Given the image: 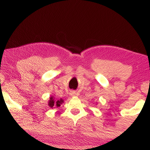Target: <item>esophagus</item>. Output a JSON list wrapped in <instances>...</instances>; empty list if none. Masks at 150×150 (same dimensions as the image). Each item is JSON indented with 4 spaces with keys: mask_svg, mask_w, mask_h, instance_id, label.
<instances>
[{
    "mask_svg": "<svg viewBox=\"0 0 150 150\" xmlns=\"http://www.w3.org/2000/svg\"><path fill=\"white\" fill-rule=\"evenodd\" d=\"M75 91H71V96H75Z\"/></svg>",
    "mask_w": 150,
    "mask_h": 150,
    "instance_id": "1",
    "label": "esophagus"
}]
</instances>
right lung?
Returning <instances> with one entry per match:
<instances>
[{
  "label": "right lung",
  "instance_id": "right-lung-1",
  "mask_svg": "<svg viewBox=\"0 0 150 150\" xmlns=\"http://www.w3.org/2000/svg\"><path fill=\"white\" fill-rule=\"evenodd\" d=\"M63 103V100L62 99H61L60 100L56 101L53 97H50V100L49 101V106L51 108H58V107L61 106V104Z\"/></svg>",
  "mask_w": 150,
  "mask_h": 150
}]
</instances>
